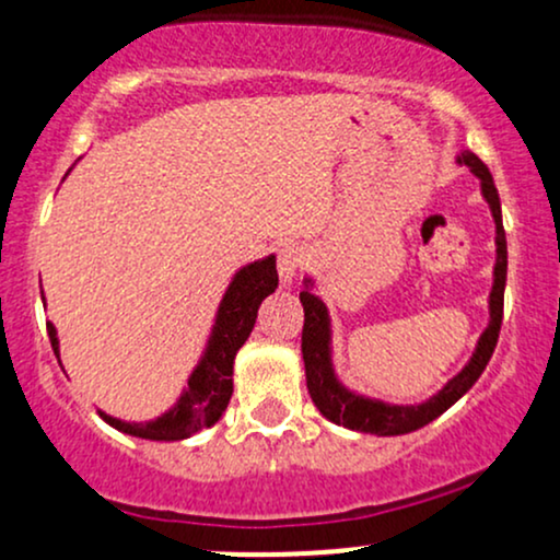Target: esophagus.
<instances>
[{
    "mask_svg": "<svg viewBox=\"0 0 560 560\" xmlns=\"http://www.w3.org/2000/svg\"><path fill=\"white\" fill-rule=\"evenodd\" d=\"M302 258H305V253H302V247H298V244H284V247L279 249L276 268H279L281 284L284 287L294 284V276H298V268L302 266Z\"/></svg>",
    "mask_w": 560,
    "mask_h": 560,
    "instance_id": "1",
    "label": "esophagus"
}]
</instances>
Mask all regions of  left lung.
I'll return each instance as SVG.
<instances>
[{
    "label": "left lung",
    "mask_w": 560,
    "mask_h": 560,
    "mask_svg": "<svg viewBox=\"0 0 560 560\" xmlns=\"http://www.w3.org/2000/svg\"><path fill=\"white\" fill-rule=\"evenodd\" d=\"M455 163L466 165L481 184V197L490 205V213L494 221V268H492V289L490 300H487V311H490V320L487 329L481 331L474 347L471 358L464 369L458 371L436 395L423 402L413 405H397L378 400V397H369L363 392L350 389L342 378L337 376L334 369V331H331V316L326 302L318 298L313 289L316 281L311 276L302 279L300 302L305 311V326H302V361H305V382L307 392H311L313 402L320 413L331 423L352 429V432L376 434V436H397L416 432V429L427 427L436 416H442L450 405H455L468 389L477 384L481 371L490 363L494 345H498L500 324H503V294H505V273H508V247H505V229H503V213H500V197L494 189L492 173L487 165L474 155L471 150H460Z\"/></svg>",
    "instance_id": "8db88e82"
}]
</instances>
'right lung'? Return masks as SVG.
I'll use <instances>...</instances> for the list:
<instances>
[{
  "label": "right lung",
  "mask_w": 560,
  "mask_h": 560,
  "mask_svg": "<svg viewBox=\"0 0 560 560\" xmlns=\"http://www.w3.org/2000/svg\"><path fill=\"white\" fill-rule=\"evenodd\" d=\"M276 287H279L276 255H266V258L242 266L231 276L226 292L218 302L208 342H205L202 355L186 378V387L178 395V400L165 413L150 421H124L105 413V410H96L100 419L118 432L150 442H182L199 434L202 429L213 427L223 416V410L229 408L231 392H234L236 352L242 350V345L255 329L260 302L268 294H273ZM47 331L57 361H60V337H57L55 324H47Z\"/></svg>",
  "instance_id": "1"
}]
</instances>
